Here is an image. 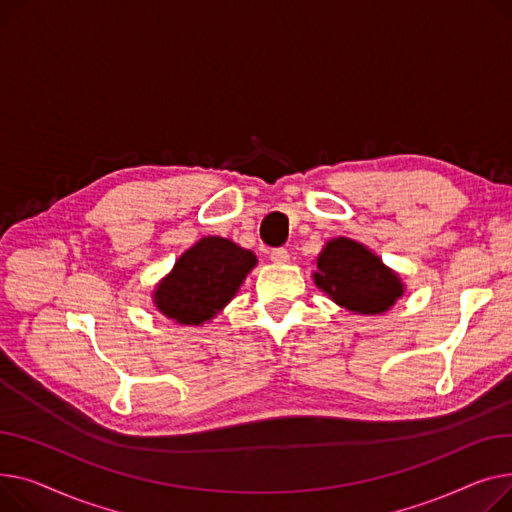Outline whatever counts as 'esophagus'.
I'll list each match as a JSON object with an SVG mask.
<instances>
[{
    "mask_svg": "<svg viewBox=\"0 0 512 512\" xmlns=\"http://www.w3.org/2000/svg\"><path fill=\"white\" fill-rule=\"evenodd\" d=\"M270 260H273L275 264H287L289 262V252L285 248H275L273 252H270Z\"/></svg>",
    "mask_w": 512,
    "mask_h": 512,
    "instance_id": "obj_1",
    "label": "esophagus"
}]
</instances>
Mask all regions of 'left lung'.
<instances>
[{"mask_svg": "<svg viewBox=\"0 0 512 512\" xmlns=\"http://www.w3.org/2000/svg\"><path fill=\"white\" fill-rule=\"evenodd\" d=\"M312 277L337 306L359 316H380L405 293L397 270L351 237L328 239L316 258Z\"/></svg>", "mask_w": 512, "mask_h": 512, "instance_id": "1", "label": "left lung"}]
</instances>
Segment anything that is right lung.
<instances>
[{
  "mask_svg": "<svg viewBox=\"0 0 512 512\" xmlns=\"http://www.w3.org/2000/svg\"><path fill=\"white\" fill-rule=\"evenodd\" d=\"M256 264L252 250L227 237L206 235L155 285L153 304L179 326H202L231 302Z\"/></svg>",
  "mask_w": 512,
  "mask_h": 512,
  "instance_id": "1",
  "label": "right lung"
}]
</instances>
